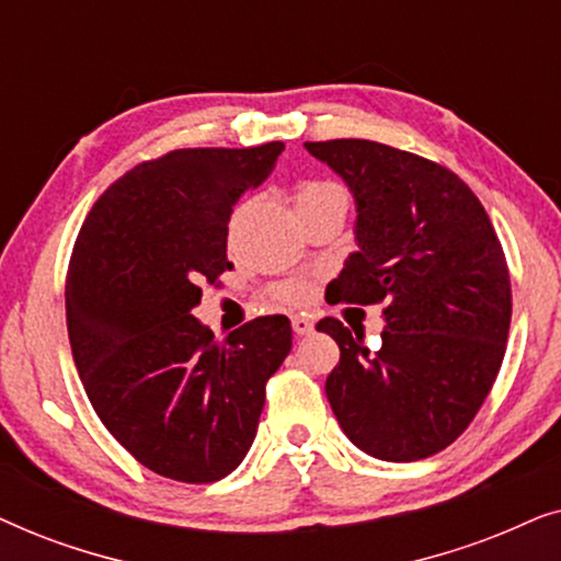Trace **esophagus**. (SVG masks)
<instances>
[{
  "label": "esophagus",
  "mask_w": 561,
  "mask_h": 561,
  "mask_svg": "<svg viewBox=\"0 0 561 561\" xmlns=\"http://www.w3.org/2000/svg\"><path fill=\"white\" fill-rule=\"evenodd\" d=\"M290 327H294L296 336H306V334L313 332V321L309 317H294V319H290Z\"/></svg>",
  "instance_id": "34e87169"
}]
</instances>
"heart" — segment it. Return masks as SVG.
Returning a JSON list of instances; mask_svg holds the SVG:
<instances>
[{
  "label": "heart",
  "instance_id": "1",
  "mask_svg": "<svg viewBox=\"0 0 561 561\" xmlns=\"http://www.w3.org/2000/svg\"><path fill=\"white\" fill-rule=\"evenodd\" d=\"M294 202L298 211L317 209V206H340V209L347 211L350 196H347V188L336 181H304L296 186ZM273 296L278 298L280 304L298 306L309 301L311 286L306 280H286L273 288Z\"/></svg>",
  "mask_w": 561,
  "mask_h": 561
}]
</instances>
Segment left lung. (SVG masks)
<instances>
[{"mask_svg":"<svg viewBox=\"0 0 561 561\" xmlns=\"http://www.w3.org/2000/svg\"><path fill=\"white\" fill-rule=\"evenodd\" d=\"M347 183L355 240L332 304H382V344L340 319L317 329L340 344L327 398L365 455L416 462L470 426L501 370L511 275L488 211L434 160L373 140L306 142Z\"/></svg>","mask_w":561,"mask_h":561,"instance_id":"1","label":"left lung"}]
</instances>
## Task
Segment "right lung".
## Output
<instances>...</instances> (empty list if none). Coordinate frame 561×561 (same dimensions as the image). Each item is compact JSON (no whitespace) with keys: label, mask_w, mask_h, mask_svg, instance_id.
I'll use <instances>...</instances> for the list:
<instances>
[{"label":"right lung","mask_w":561,"mask_h":561,"mask_svg":"<svg viewBox=\"0 0 561 561\" xmlns=\"http://www.w3.org/2000/svg\"><path fill=\"white\" fill-rule=\"evenodd\" d=\"M283 142L186 148L145 160L99 196L76 237L66 324L96 416L148 470L217 482L257 432L290 321L260 317L214 340L194 313L227 260L232 206L275 168Z\"/></svg>","instance_id":"1"}]
</instances>
